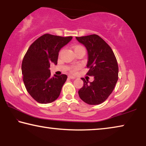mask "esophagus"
<instances>
[{
    "label": "esophagus",
    "instance_id": "esophagus-1",
    "mask_svg": "<svg viewBox=\"0 0 146 146\" xmlns=\"http://www.w3.org/2000/svg\"><path fill=\"white\" fill-rule=\"evenodd\" d=\"M68 77L70 78H71V79H75V78H76L75 76H74L73 75H69Z\"/></svg>",
    "mask_w": 146,
    "mask_h": 146
}]
</instances>
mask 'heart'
Here are the masks:
<instances>
[{"mask_svg": "<svg viewBox=\"0 0 146 146\" xmlns=\"http://www.w3.org/2000/svg\"><path fill=\"white\" fill-rule=\"evenodd\" d=\"M78 49H85V48H84V46H80V45H77V46H75L74 47V50H78ZM77 70V68H73L72 70L73 72H75V71Z\"/></svg>", "mask_w": 146, "mask_h": 146, "instance_id": "obj_1", "label": "heart"}]
</instances>
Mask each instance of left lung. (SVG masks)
I'll return each instance as SVG.
<instances>
[{
	"instance_id": "8db88e82",
	"label": "left lung",
	"mask_w": 146,
	"mask_h": 146,
	"mask_svg": "<svg viewBox=\"0 0 146 146\" xmlns=\"http://www.w3.org/2000/svg\"><path fill=\"white\" fill-rule=\"evenodd\" d=\"M76 38L84 45L88 51L89 71L87 75L94 76V80L91 82L81 78L84 86L79 90L78 95L88 104H100L111 95L117 82V58L110 46L97 35L76 36Z\"/></svg>"
}]
</instances>
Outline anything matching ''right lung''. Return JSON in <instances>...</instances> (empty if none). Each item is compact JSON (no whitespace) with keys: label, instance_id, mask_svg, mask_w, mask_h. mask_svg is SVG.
Returning a JSON list of instances; mask_svg holds the SVG:
<instances>
[{"label":"right lung","instance_id":"obj_1","mask_svg":"<svg viewBox=\"0 0 146 146\" xmlns=\"http://www.w3.org/2000/svg\"><path fill=\"white\" fill-rule=\"evenodd\" d=\"M73 38L44 34L29 46L22 63V74L27 91L40 104L55 101L67 80L66 75L51 76L50 64H57L60 49Z\"/></svg>","mask_w":146,"mask_h":146}]
</instances>
